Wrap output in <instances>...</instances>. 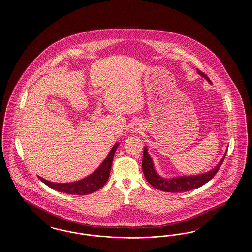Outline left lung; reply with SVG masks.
<instances>
[{
  "label": "left lung",
  "instance_id": "1",
  "mask_svg": "<svg viewBox=\"0 0 252 252\" xmlns=\"http://www.w3.org/2000/svg\"><path fill=\"white\" fill-rule=\"evenodd\" d=\"M197 72L198 74L205 77L209 82H211V80L208 78V76L205 73L200 72L198 69H197ZM225 156L223 157V158L220 160V162L216 165V167L209 171L208 173H204L197 176H189V177L186 176V177H176L172 179H164L158 176V174L155 171L152 158L147 152V148L144 147L142 166H143V172H144L145 179L151 184V186H153L158 190L168 192H187V191L194 190L212 180L216 176L220 166L222 165Z\"/></svg>",
  "mask_w": 252,
  "mask_h": 252
}]
</instances>
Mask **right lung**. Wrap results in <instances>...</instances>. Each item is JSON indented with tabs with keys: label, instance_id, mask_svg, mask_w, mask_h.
<instances>
[{
	"label": "right lung",
	"instance_id": "add662e5",
	"mask_svg": "<svg viewBox=\"0 0 252 252\" xmlns=\"http://www.w3.org/2000/svg\"><path fill=\"white\" fill-rule=\"evenodd\" d=\"M118 145L119 144H114V146L109 151L108 156L104 159L102 164L97 168L92 175H90L89 177L85 178L83 180L74 181L71 183H55V182L44 180L40 177H38V179L50 188L57 190L59 192H65L69 194L84 195V194L96 192L97 190L101 189L108 181L113 156Z\"/></svg>",
	"mask_w": 252,
	"mask_h": 252
}]
</instances>
